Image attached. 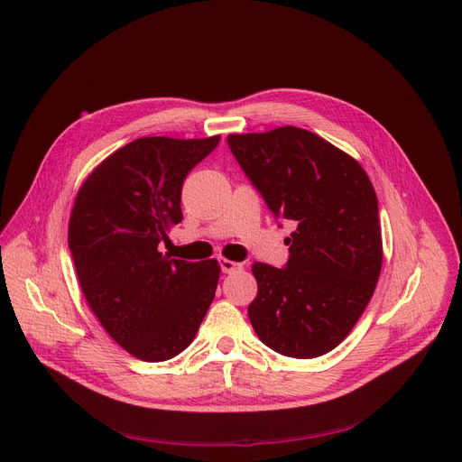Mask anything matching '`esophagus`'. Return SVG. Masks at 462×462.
Here are the masks:
<instances>
[{
	"label": "esophagus",
	"instance_id": "1",
	"mask_svg": "<svg viewBox=\"0 0 462 462\" xmlns=\"http://www.w3.org/2000/svg\"><path fill=\"white\" fill-rule=\"evenodd\" d=\"M218 264H220V270H223V273H232V272H237V270L244 268V264L234 263V260H228V258H223Z\"/></svg>",
	"mask_w": 462,
	"mask_h": 462
}]
</instances>
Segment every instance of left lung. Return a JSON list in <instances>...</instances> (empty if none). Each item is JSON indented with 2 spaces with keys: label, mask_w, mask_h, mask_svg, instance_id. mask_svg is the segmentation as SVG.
Listing matches in <instances>:
<instances>
[{
  "label": "left lung",
  "mask_w": 462,
  "mask_h": 462,
  "mask_svg": "<svg viewBox=\"0 0 462 462\" xmlns=\"http://www.w3.org/2000/svg\"><path fill=\"white\" fill-rule=\"evenodd\" d=\"M228 147L270 211L291 220L285 268L254 263L247 313L260 342L315 358L346 339L381 272L377 196L355 158L296 126L230 134Z\"/></svg>",
  "instance_id": "left-lung-1"
}]
</instances>
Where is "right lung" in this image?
Returning <instances> with one entry per match:
<instances>
[{
  "mask_svg": "<svg viewBox=\"0 0 462 462\" xmlns=\"http://www.w3.org/2000/svg\"><path fill=\"white\" fill-rule=\"evenodd\" d=\"M139 137L99 164L75 198L68 244L83 294L115 342L145 363L185 351L215 298L217 260L160 253L183 220L189 171L218 145Z\"/></svg>",
  "mask_w": 462,
  "mask_h": 462,
  "instance_id": "add662e5",
  "label": "right lung"
}]
</instances>
